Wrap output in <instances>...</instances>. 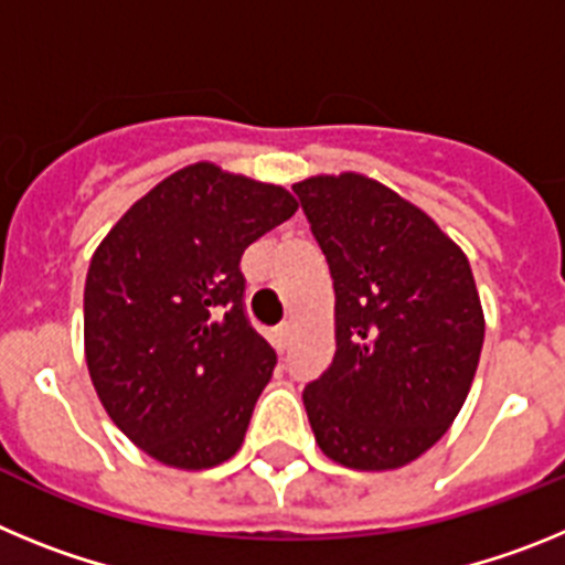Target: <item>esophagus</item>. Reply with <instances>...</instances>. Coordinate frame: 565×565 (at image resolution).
Here are the masks:
<instances>
[{
    "label": "esophagus",
    "instance_id": "1",
    "mask_svg": "<svg viewBox=\"0 0 565 565\" xmlns=\"http://www.w3.org/2000/svg\"><path fill=\"white\" fill-rule=\"evenodd\" d=\"M271 344H274V348H277L279 353H286V348H288V344H291V326H288V322H282V326L274 328Z\"/></svg>",
    "mask_w": 565,
    "mask_h": 565
}]
</instances>
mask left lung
<instances>
[{"instance_id":"obj_1","label":"left lung","mask_w":565,"mask_h":565,"mask_svg":"<svg viewBox=\"0 0 565 565\" xmlns=\"http://www.w3.org/2000/svg\"><path fill=\"white\" fill-rule=\"evenodd\" d=\"M337 294V353L302 393L319 450L396 469L447 433L483 344L469 259L436 223L364 174L294 183Z\"/></svg>"}]
</instances>
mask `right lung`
Here are the masks:
<instances>
[{"label": "right lung", "instance_id": "add662e5", "mask_svg": "<svg viewBox=\"0 0 565 565\" xmlns=\"http://www.w3.org/2000/svg\"><path fill=\"white\" fill-rule=\"evenodd\" d=\"M294 212L282 186L192 163L132 203L89 259V379L154 461L209 469L239 450L277 364L248 322L239 257Z\"/></svg>", "mask_w": 565, "mask_h": 565}]
</instances>
